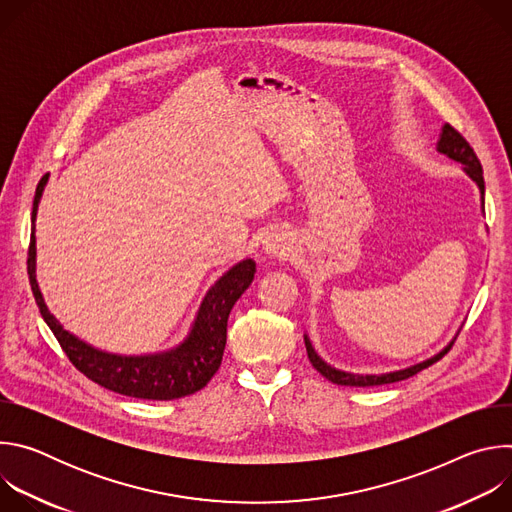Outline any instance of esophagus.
Returning a JSON list of instances; mask_svg holds the SVG:
<instances>
[{"label": "esophagus", "instance_id": "esophagus-1", "mask_svg": "<svg viewBox=\"0 0 512 512\" xmlns=\"http://www.w3.org/2000/svg\"><path fill=\"white\" fill-rule=\"evenodd\" d=\"M291 249H294V241L289 239V235L279 231L269 233L261 243V251L267 259H287Z\"/></svg>", "mask_w": 512, "mask_h": 512}]
</instances>
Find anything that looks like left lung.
I'll list each match as a JSON object with an SVG mask.
<instances>
[{
  "label": "left lung",
  "instance_id": "8db88e82",
  "mask_svg": "<svg viewBox=\"0 0 512 512\" xmlns=\"http://www.w3.org/2000/svg\"><path fill=\"white\" fill-rule=\"evenodd\" d=\"M435 152L437 154H444L446 158L462 164V172L478 186L480 190V206L484 210V176H482V166L474 154V150L470 148V143L452 127V125H442V133L440 137H437V143H435ZM458 336V332H456ZM456 336L440 350L437 354L421 360V362H415L411 364V367H405V369H399V371H391V373H381V375H360V373H348V371H340L336 367H332V364H328L318 352L316 348L312 346V340L308 334H304V342H306V350H308V358L312 362V367L322 375L326 377L328 381H332L334 385H346V387H375V385H387V383H397V381H403V379H409L413 375H417L419 371L431 367L433 362L440 360L454 344Z\"/></svg>",
  "mask_w": 512,
  "mask_h": 512
}]
</instances>
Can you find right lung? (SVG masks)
Instances as JSON below:
<instances>
[{
    "instance_id": "add662e5",
    "label": "right lung",
    "mask_w": 512,
    "mask_h": 512,
    "mask_svg": "<svg viewBox=\"0 0 512 512\" xmlns=\"http://www.w3.org/2000/svg\"><path fill=\"white\" fill-rule=\"evenodd\" d=\"M48 176L50 174L42 176L34 196L28 273L40 314L48 328L54 332L70 362L97 385L135 399L172 401L206 387V383L214 377L218 367H221L227 344V320L237 300L245 294L247 287L255 279V261H239L208 287L186 338L178 346L166 352L139 356L99 350L93 344L64 330V326L48 310L36 279V214L40 198L48 184Z\"/></svg>"
}]
</instances>
